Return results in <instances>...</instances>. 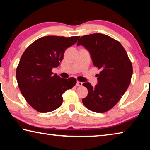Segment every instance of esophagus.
<instances>
[{"instance_id": "1", "label": "esophagus", "mask_w": 150, "mask_h": 150, "mask_svg": "<svg viewBox=\"0 0 150 150\" xmlns=\"http://www.w3.org/2000/svg\"><path fill=\"white\" fill-rule=\"evenodd\" d=\"M76 85L79 86V87H81V86L83 85V83H82V82H80V81H77V84H76Z\"/></svg>"}]
</instances>
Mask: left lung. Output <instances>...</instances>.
I'll return each mask as SVG.
<instances>
[{"label": "left lung", "mask_w": 150, "mask_h": 150, "mask_svg": "<svg viewBox=\"0 0 150 150\" xmlns=\"http://www.w3.org/2000/svg\"><path fill=\"white\" fill-rule=\"evenodd\" d=\"M89 51L93 65L100 69L98 84L95 87L84 83L88 95L83 98L88 110L103 113L110 110L120 100L131 82L132 64L120 42L107 35H83L77 42Z\"/></svg>", "instance_id": "8db88e82"}]
</instances>
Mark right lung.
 <instances>
[{
	"instance_id": "right-lung-1",
	"label": "right lung",
	"mask_w": 150,
	"mask_h": 150,
	"mask_svg": "<svg viewBox=\"0 0 150 150\" xmlns=\"http://www.w3.org/2000/svg\"><path fill=\"white\" fill-rule=\"evenodd\" d=\"M79 36L42 37L24 51L16 68L20 92L27 103L40 112L55 110L63 103L62 95L77 83L74 77L61 78L52 71L62 62L67 48Z\"/></svg>"
}]
</instances>
